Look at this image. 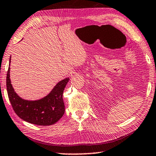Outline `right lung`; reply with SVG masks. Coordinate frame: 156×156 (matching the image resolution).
<instances>
[{
    "mask_svg": "<svg viewBox=\"0 0 156 156\" xmlns=\"http://www.w3.org/2000/svg\"><path fill=\"white\" fill-rule=\"evenodd\" d=\"M11 57L9 58L10 65ZM10 67L7 71L6 85L7 94L13 110L25 122L37 126H50L60 119L65 114V108L62 94L69 82L66 78L56 84L50 93L38 100H26L20 97L11 84Z\"/></svg>",
    "mask_w": 156,
    "mask_h": 156,
    "instance_id": "obj_1",
    "label": "right lung"
}]
</instances>
